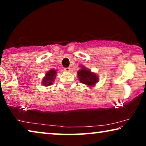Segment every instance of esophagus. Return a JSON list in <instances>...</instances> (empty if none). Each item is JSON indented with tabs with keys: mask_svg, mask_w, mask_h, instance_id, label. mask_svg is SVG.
Segmentation results:
<instances>
[{
	"mask_svg": "<svg viewBox=\"0 0 146 146\" xmlns=\"http://www.w3.org/2000/svg\"><path fill=\"white\" fill-rule=\"evenodd\" d=\"M64 70L66 72H70V67L64 68Z\"/></svg>",
	"mask_w": 146,
	"mask_h": 146,
	"instance_id": "esophagus-1",
	"label": "esophagus"
}]
</instances>
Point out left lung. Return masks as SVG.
I'll use <instances>...</instances> for the list:
<instances>
[{"mask_svg":"<svg viewBox=\"0 0 146 146\" xmlns=\"http://www.w3.org/2000/svg\"><path fill=\"white\" fill-rule=\"evenodd\" d=\"M78 76L81 83L84 84L89 86H93L98 80L95 74L88 70L85 68H82L78 72Z\"/></svg>","mask_w":146,"mask_h":146,"instance_id":"obj_1","label":"left lung"}]
</instances>
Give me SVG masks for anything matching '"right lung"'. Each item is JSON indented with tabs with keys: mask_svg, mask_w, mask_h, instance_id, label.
Wrapping results in <instances>:
<instances>
[{
	"mask_svg": "<svg viewBox=\"0 0 146 146\" xmlns=\"http://www.w3.org/2000/svg\"><path fill=\"white\" fill-rule=\"evenodd\" d=\"M56 72L54 70H50L46 74L44 78L42 80V83L44 86H50L54 80Z\"/></svg>",
	"mask_w": 146,
	"mask_h": 146,
	"instance_id": "right-lung-1",
	"label": "right lung"
}]
</instances>
